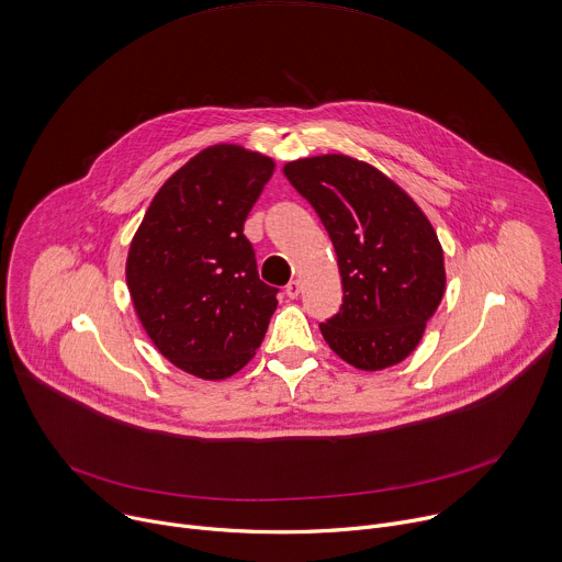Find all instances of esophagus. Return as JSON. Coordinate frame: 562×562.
Wrapping results in <instances>:
<instances>
[{
	"instance_id": "1",
	"label": "esophagus",
	"mask_w": 562,
	"mask_h": 562,
	"mask_svg": "<svg viewBox=\"0 0 562 562\" xmlns=\"http://www.w3.org/2000/svg\"><path fill=\"white\" fill-rule=\"evenodd\" d=\"M284 291H286V295H289V297H297V295H300V291H302V282H300V280H291V282L286 284V289H284Z\"/></svg>"
}]
</instances>
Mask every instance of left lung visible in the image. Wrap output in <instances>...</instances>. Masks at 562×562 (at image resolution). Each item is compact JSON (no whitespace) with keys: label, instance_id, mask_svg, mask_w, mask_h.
<instances>
[{"label":"left lung","instance_id":"8db88e82","mask_svg":"<svg viewBox=\"0 0 562 562\" xmlns=\"http://www.w3.org/2000/svg\"><path fill=\"white\" fill-rule=\"evenodd\" d=\"M317 212L337 254L339 313L319 324L326 344L361 370L406 359L435 315L446 269L439 238L415 201L389 176L344 154L282 167Z\"/></svg>","mask_w":562,"mask_h":562}]
</instances>
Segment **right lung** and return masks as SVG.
I'll return each mask as SVG.
<instances>
[{"instance_id":"obj_1","label":"right lung","mask_w":562,"mask_h":562,"mask_svg":"<svg viewBox=\"0 0 562 562\" xmlns=\"http://www.w3.org/2000/svg\"><path fill=\"white\" fill-rule=\"evenodd\" d=\"M273 167L240 145L203 149L165 180L130 245L125 278L143 328L196 378L238 372L278 306L243 232Z\"/></svg>"}]
</instances>
